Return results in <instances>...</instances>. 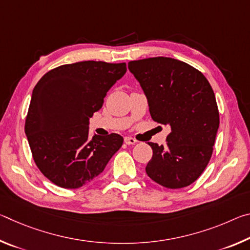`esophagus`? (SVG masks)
<instances>
[{
  "label": "esophagus",
  "mask_w": 250,
  "mask_h": 250,
  "mask_svg": "<svg viewBox=\"0 0 250 250\" xmlns=\"http://www.w3.org/2000/svg\"><path fill=\"white\" fill-rule=\"evenodd\" d=\"M125 142L126 145H134V143H137V139H134L132 137H125Z\"/></svg>",
  "instance_id": "esophagus-1"
}]
</instances>
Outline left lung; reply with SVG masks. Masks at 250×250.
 Segmentation results:
<instances>
[{
  "mask_svg": "<svg viewBox=\"0 0 250 250\" xmlns=\"http://www.w3.org/2000/svg\"><path fill=\"white\" fill-rule=\"evenodd\" d=\"M128 67L145 91L152 119L171 126L166 146L147 142L153 155L146 174L167 188L191 185L209 162L219 126L208 80L191 65L168 57L132 61Z\"/></svg>",
  "mask_w": 250,
  "mask_h": 250,
  "instance_id": "obj_1",
  "label": "left lung"
}]
</instances>
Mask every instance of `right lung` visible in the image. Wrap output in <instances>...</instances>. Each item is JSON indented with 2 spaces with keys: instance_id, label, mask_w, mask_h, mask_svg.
<instances>
[{
  "instance_id": "obj_1",
  "label": "right lung",
  "mask_w": 250,
  "mask_h": 250,
  "mask_svg": "<svg viewBox=\"0 0 250 250\" xmlns=\"http://www.w3.org/2000/svg\"><path fill=\"white\" fill-rule=\"evenodd\" d=\"M125 71V62L86 61L56 67L36 83L25 133L34 162L59 188L90 183L121 147L120 134L89 138L88 125Z\"/></svg>"
}]
</instances>
